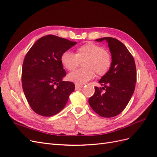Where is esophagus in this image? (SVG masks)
Masks as SVG:
<instances>
[{
  "instance_id": "obj_1",
  "label": "esophagus",
  "mask_w": 157,
  "mask_h": 157,
  "mask_svg": "<svg viewBox=\"0 0 157 157\" xmlns=\"http://www.w3.org/2000/svg\"><path fill=\"white\" fill-rule=\"evenodd\" d=\"M81 87H82V85L77 84H75V89H76V90H77L78 88H81Z\"/></svg>"
}]
</instances>
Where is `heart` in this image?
Returning <instances> with one entry per match:
<instances>
[{
	"mask_svg": "<svg viewBox=\"0 0 157 157\" xmlns=\"http://www.w3.org/2000/svg\"><path fill=\"white\" fill-rule=\"evenodd\" d=\"M84 68L68 75V80L82 85L94 77L105 75L112 65V57L109 52L100 45L88 42L76 49L75 54L69 51L63 52L60 57L61 63L68 71H74L82 61Z\"/></svg>",
	"mask_w": 157,
	"mask_h": 157,
	"instance_id": "heart-1",
	"label": "heart"
}]
</instances>
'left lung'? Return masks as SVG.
<instances>
[{
  "mask_svg": "<svg viewBox=\"0 0 157 157\" xmlns=\"http://www.w3.org/2000/svg\"><path fill=\"white\" fill-rule=\"evenodd\" d=\"M106 40L112 56V65L88 99L90 107L99 116L110 118L118 115L126 107L134 92L137 75L134 58L121 41L112 37H103L96 41ZM102 89L106 92L103 93Z\"/></svg>",
  "mask_w": 157,
  "mask_h": 157,
  "instance_id": "1",
  "label": "left lung"
}]
</instances>
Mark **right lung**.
<instances>
[{
	"label": "right lung",
	"instance_id": "right-lung-1",
	"mask_svg": "<svg viewBox=\"0 0 157 157\" xmlns=\"http://www.w3.org/2000/svg\"><path fill=\"white\" fill-rule=\"evenodd\" d=\"M76 44L77 42L49 35L38 40L25 55L22 88L31 108L38 115H56L64 108L74 91L73 82L62 80L67 73L60 57Z\"/></svg>",
	"mask_w": 157,
	"mask_h": 157
}]
</instances>
